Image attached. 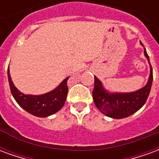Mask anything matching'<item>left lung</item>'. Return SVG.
Wrapping results in <instances>:
<instances>
[{
    "instance_id": "8db88e82",
    "label": "left lung",
    "mask_w": 159,
    "mask_h": 159,
    "mask_svg": "<svg viewBox=\"0 0 159 159\" xmlns=\"http://www.w3.org/2000/svg\"><path fill=\"white\" fill-rule=\"evenodd\" d=\"M142 44V43H141ZM145 56L149 60L146 49ZM151 72L148 83L146 86L138 91L129 93H109L104 89L100 80L94 76V88L93 90V101L96 107L108 117L120 119L132 115L140 110L146 103L150 93L152 83V68L150 65Z\"/></svg>"
}]
</instances>
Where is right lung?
I'll list each match as a JSON object with an SVG mask.
<instances>
[{
  "instance_id": "obj_1",
  "label": "right lung",
  "mask_w": 159,
  "mask_h": 159,
  "mask_svg": "<svg viewBox=\"0 0 159 159\" xmlns=\"http://www.w3.org/2000/svg\"><path fill=\"white\" fill-rule=\"evenodd\" d=\"M7 76L11 93L17 103L24 110L36 117H46L52 115L60 110L66 102L68 92L67 80L69 77L64 80L59 86L52 92L42 95H26L19 92L13 85L9 73V67Z\"/></svg>"
}]
</instances>
